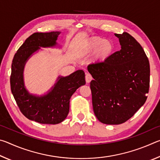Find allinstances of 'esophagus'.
Wrapping results in <instances>:
<instances>
[{
  "mask_svg": "<svg viewBox=\"0 0 160 160\" xmlns=\"http://www.w3.org/2000/svg\"><path fill=\"white\" fill-rule=\"evenodd\" d=\"M92 80V75L89 73H87L85 75V80H86V82H90L91 80Z\"/></svg>",
  "mask_w": 160,
  "mask_h": 160,
  "instance_id": "34e87169",
  "label": "esophagus"
}]
</instances>
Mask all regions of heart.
<instances>
[{
  "label": "heart",
  "mask_w": 160,
  "mask_h": 160,
  "mask_svg": "<svg viewBox=\"0 0 160 160\" xmlns=\"http://www.w3.org/2000/svg\"><path fill=\"white\" fill-rule=\"evenodd\" d=\"M113 50L114 44L112 41L100 37H94L85 42L80 51V54L82 56L87 55L95 51L94 58L97 61H103L112 55Z\"/></svg>",
  "instance_id": "1"
}]
</instances>
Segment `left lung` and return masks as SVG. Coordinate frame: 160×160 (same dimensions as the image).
Here are the masks:
<instances>
[{
  "mask_svg": "<svg viewBox=\"0 0 160 160\" xmlns=\"http://www.w3.org/2000/svg\"><path fill=\"white\" fill-rule=\"evenodd\" d=\"M120 51L103 62L90 64L94 113L103 123L128 121L145 104L150 88V63L144 50L127 32L115 34Z\"/></svg>",
  "mask_w": 160,
  "mask_h": 160,
  "instance_id": "obj_1",
  "label": "left lung"
}]
</instances>
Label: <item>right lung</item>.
I'll use <instances>...</instances> for the list:
<instances>
[{"label": "right lung", "instance_id": "obj_1", "mask_svg": "<svg viewBox=\"0 0 160 160\" xmlns=\"http://www.w3.org/2000/svg\"><path fill=\"white\" fill-rule=\"evenodd\" d=\"M60 33L36 32L32 34L19 48L12 63L10 88L19 109L29 120L43 124H57L64 121L69 112L70 97L85 84V72L78 70L68 76L58 77L51 90L43 96L33 95L26 90L23 70L27 61L40 47H55Z\"/></svg>", "mask_w": 160, "mask_h": 160}]
</instances>
